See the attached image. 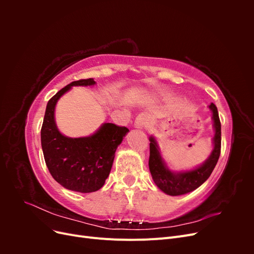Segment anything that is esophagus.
Masks as SVG:
<instances>
[{
	"instance_id": "34e87169",
	"label": "esophagus",
	"mask_w": 254,
	"mask_h": 254,
	"mask_svg": "<svg viewBox=\"0 0 254 254\" xmlns=\"http://www.w3.org/2000/svg\"><path fill=\"white\" fill-rule=\"evenodd\" d=\"M150 123V117L147 114H139L135 119V123H134V126L135 128H139V129H142V128H145L147 127L149 125Z\"/></svg>"
}]
</instances>
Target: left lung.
<instances>
[{
  "label": "left lung",
  "instance_id": "1",
  "mask_svg": "<svg viewBox=\"0 0 254 254\" xmlns=\"http://www.w3.org/2000/svg\"><path fill=\"white\" fill-rule=\"evenodd\" d=\"M209 108L213 113L212 119L215 129V134L213 137L214 149L209 159L195 170L181 173H174L168 170V167L160 156L156 140L152 136L149 137V171L157 187L167 195L179 196L196 190L209 178L214 167L217 164L221 148V125L216 106L212 103Z\"/></svg>",
  "mask_w": 254,
  "mask_h": 254
}]
</instances>
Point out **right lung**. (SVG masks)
Returning a JSON list of instances; mask_svg holds the SVG:
<instances>
[{"instance_id":"1","label":"right lung","mask_w":254,"mask_h":254,"mask_svg":"<svg viewBox=\"0 0 254 254\" xmlns=\"http://www.w3.org/2000/svg\"><path fill=\"white\" fill-rule=\"evenodd\" d=\"M93 78L76 80L58 91L48 103L41 128V145L45 163L52 177L64 188L92 193L101 189L110 174L115 150L129 129L106 123L86 137H67L55 123L58 99L73 86H93Z\"/></svg>"}]
</instances>
